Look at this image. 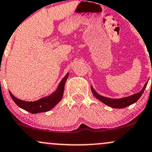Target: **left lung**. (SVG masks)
Here are the masks:
<instances>
[{
    "label": "left lung",
    "mask_w": 152,
    "mask_h": 152,
    "mask_svg": "<svg viewBox=\"0 0 152 152\" xmlns=\"http://www.w3.org/2000/svg\"><path fill=\"white\" fill-rule=\"evenodd\" d=\"M147 84H148V81L144 84L143 89H142L139 92H138V93H135L134 94V95H130V96L124 97H122V98H118V99L109 98V97H106L102 96V95H99L96 91L94 89L93 87H92V86H91V90H92V93H93V95H95V97H96L97 100L101 101L102 103H103L104 104L108 105V106L111 107V108H123L133 104L134 103H135V102L140 98V96L142 95V94H143V92H144L145 88L146 87Z\"/></svg>",
    "instance_id": "left-lung-1"
}]
</instances>
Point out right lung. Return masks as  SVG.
<instances>
[{
	"label": "right lung",
	"instance_id": "add662e5",
	"mask_svg": "<svg viewBox=\"0 0 152 152\" xmlns=\"http://www.w3.org/2000/svg\"><path fill=\"white\" fill-rule=\"evenodd\" d=\"M68 75H69V73L65 75V77L60 82L55 92H52L51 95L42 97L36 101H25V100H20L14 96L10 91H9V94L14 103L20 108L31 113V114L47 112L49 110L52 109L63 98L64 87H65V81L68 79Z\"/></svg>",
	"mask_w": 152,
	"mask_h": 152
}]
</instances>
